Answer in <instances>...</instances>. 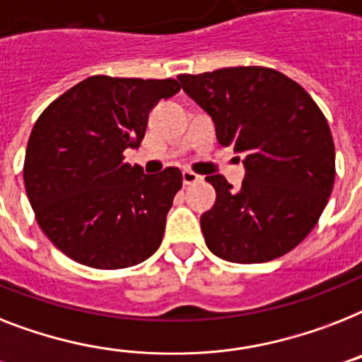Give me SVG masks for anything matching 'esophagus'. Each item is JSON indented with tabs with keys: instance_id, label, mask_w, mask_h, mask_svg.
I'll list each match as a JSON object with an SVG mask.
<instances>
[{
	"instance_id": "obj_1",
	"label": "esophagus",
	"mask_w": 362,
	"mask_h": 362,
	"mask_svg": "<svg viewBox=\"0 0 362 362\" xmlns=\"http://www.w3.org/2000/svg\"><path fill=\"white\" fill-rule=\"evenodd\" d=\"M202 176L195 175L193 171H184L182 173V182H184V186H191V184H195V182L201 180Z\"/></svg>"
}]
</instances>
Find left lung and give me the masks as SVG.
<instances>
[{"instance_id":"obj_1","label":"left lung","mask_w":362,"mask_h":362,"mask_svg":"<svg viewBox=\"0 0 362 362\" xmlns=\"http://www.w3.org/2000/svg\"><path fill=\"white\" fill-rule=\"evenodd\" d=\"M182 89L216 124L219 145L245 156L240 189L206 176L216 204L201 216L216 257L258 264L292 251L318 223L334 184V143L310 95L264 66L180 74Z\"/></svg>"}]
</instances>
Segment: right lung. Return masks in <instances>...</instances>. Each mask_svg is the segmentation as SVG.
<instances>
[{
  "label": "right lung",
  "mask_w": 362,
  "mask_h": 362,
  "mask_svg": "<svg viewBox=\"0 0 362 362\" xmlns=\"http://www.w3.org/2000/svg\"><path fill=\"white\" fill-rule=\"evenodd\" d=\"M176 79L90 76L42 111L29 135L23 184L38 227L79 264L120 269L160 247L182 173L145 175L124 161Z\"/></svg>",
  "instance_id": "add662e5"
}]
</instances>
